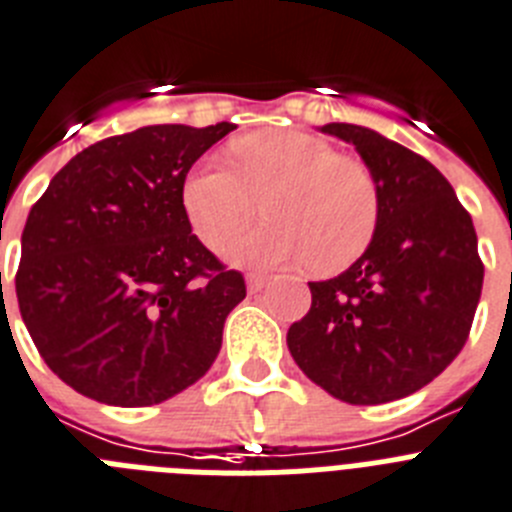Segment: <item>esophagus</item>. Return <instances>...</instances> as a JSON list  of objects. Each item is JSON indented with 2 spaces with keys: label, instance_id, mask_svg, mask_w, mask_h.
I'll use <instances>...</instances> for the list:
<instances>
[{
  "label": "esophagus",
  "instance_id": "obj_1",
  "mask_svg": "<svg viewBox=\"0 0 512 512\" xmlns=\"http://www.w3.org/2000/svg\"><path fill=\"white\" fill-rule=\"evenodd\" d=\"M246 285H248V292H251V295H256V292H261L266 285H269V277H261V274H248Z\"/></svg>",
  "mask_w": 512,
  "mask_h": 512
}]
</instances>
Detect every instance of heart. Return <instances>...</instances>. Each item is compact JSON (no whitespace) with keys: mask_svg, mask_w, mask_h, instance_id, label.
Returning <instances> with one entry per match:
<instances>
[{"mask_svg":"<svg viewBox=\"0 0 512 512\" xmlns=\"http://www.w3.org/2000/svg\"><path fill=\"white\" fill-rule=\"evenodd\" d=\"M235 168L204 160L183 181V209L209 248H225L259 214L230 259L246 266L308 261L313 272L347 269L381 222V189L362 160L305 131L269 129L233 144Z\"/></svg>","mask_w":512,"mask_h":512,"instance_id":"1","label":"heart"}]
</instances>
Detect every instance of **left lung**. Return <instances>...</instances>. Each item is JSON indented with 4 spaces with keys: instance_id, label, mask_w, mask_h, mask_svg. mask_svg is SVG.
I'll return each mask as SVG.
<instances>
[{
    "instance_id": "8db88e82",
    "label": "left lung",
    "mask_w": 512,
    "mask_h": 512,
    "mask_svg": "<svg viewBox=\"0 0 512 512\" xmlns=\"http://www.w3.org/2000/svg\"><path fill=\"white\" fill-rule=\"evenodd\" d=\"M355 144L381 189V222L355 264L308 282L313 303L287 331L292 360L347 404H386L438 378L464 349L482 295L476 230L425 157L368 126L326 124Z\"/></svg>"
}]
</instances>
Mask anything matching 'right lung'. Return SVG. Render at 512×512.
<instances>
[{
    "label": "right lung",
    "mask_w": 512,
    "mask_h": 512,
    "mask_svg": "<svg viewBox=\"0 0 512 512\" xmlns=\"http://www.w3.org/2000/svg\"><path fill=\"white\" fill-rule=\"evenodd\" d=\"M142 126L74 155L30 209L17 303L43 362L111 406H152L212 368L246 282L191 235L183 181L230 134Z\"/></svg>",
    "instance_id": "right-lung-1"
}]
</instances>
